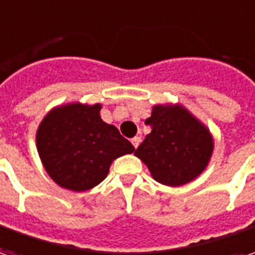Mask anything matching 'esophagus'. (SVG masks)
<instances>
[{
  "label": "esophagus",
  "instance_id": "34e87169",
  "mask_svg": "<svg viewBox=\"0 0 255 255\" xmlns=\"http://www.w3.org/2000/svg\"><path fill=\"white\" fill-rule=\"evenodd\" d=\"M131 142H132L133 147H138L140 143V138L139 136H135V138H132V139H131Z\"/></svg>",
  "mask_w": 255,
  "mask_h": 255
}]
</instances>
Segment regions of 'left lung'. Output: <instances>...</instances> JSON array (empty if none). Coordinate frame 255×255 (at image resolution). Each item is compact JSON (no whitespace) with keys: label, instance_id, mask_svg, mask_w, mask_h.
<instances>
[{"label":"left lung","instance_id":"8db88e82","mask_svg":"<svg viewBox=\"0 0 255 255\" xmlns=\"http://www.w3.org/2000/svg\"><path fill=\"white\" fill-rule=\"evenodd\" d=\"M145 124L152 131L135 154L157 182L179 186L202 174L211 157L213 139L193 116L181 106H154Z\"/></svg>","mask_w":255,"mask_h":255}]
</instances>
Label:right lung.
<instances>
[{"label":"right lung","instance_id":"right-lung-1","mask_svg":"<svg viewBox=\"0 0 255 255\" xmlns=\"http://www.w3.org/2000/svg\"><path fill=\"white\" fill-rule=\"evenodd\" d=\"M101 105H67L52 110L37 131L41 161L62 188L84 192L101 183L115 158L135 150L99 116Z\"/></svg>","mask_w":255,"mask_h":255}]
</instances>
